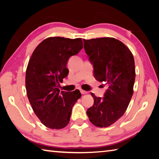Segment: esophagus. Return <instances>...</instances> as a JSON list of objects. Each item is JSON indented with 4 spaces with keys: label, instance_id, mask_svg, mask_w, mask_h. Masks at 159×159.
Listing matches in <instances>:
<instances>
[{
    "label": "esophagus",
    "instance_id": "esophagus-1",
    "mask_svg": "<svg viewBox=\"0 0 159 159\" xmlns=\"http://www.w3.org/2000/svg\"><path fill=\"white\" fill-rule=\"evenodd\" d=\"M80 93H81V94H83V95H85V94H87L88 93L87 91L83 90H80Z\"/></svg>",
    "mask_w": 159,
    "mask_h": 159
}]
</instances>
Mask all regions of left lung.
I'll return each mask as SVG.
<instances>
[{
    "mask_svg": "<svg viewBox=\"0 0 159 159\" xmlns=\"http://www.w3.org/2000/svg\"><path fill=\"white\" fill-rule=\"evenodd\" d=\"M83 42L85 52L93 64L94 76L107 85L104 98H97L91 93L94 104L86 113L93 125L108 127L124 114L133 95V55L125 44L114 38L83 39Z\"/></svg>",
    "mask_w": 159,
    "mask_h": 159,
    "instance_id": "8db88e82",
    "label": "left lung"
}]
</instances>
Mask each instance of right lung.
Segmentation results:
<instances>
[{"label": "right lung", "instance_id": "obj_1", "mask_svg": "<svg viewBox=\"0 0 159 159\" xmlns=\"http://www.w3.org/2000/svg\"><path fill=\"white\" fill-rule=\"evenodd\" d=\"M81 39L49 37L32 53L26 71V90L35 114L51 129L68 125L72 107L81 97L80 91L65 92L60 83L68 76L69 58L83 48Z\"/></svg>", "mask_w": 159, "mask_h": 159}]
</instances>
